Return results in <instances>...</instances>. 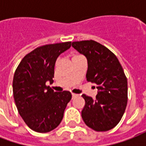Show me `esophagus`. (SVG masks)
Segmentation results:
<instances>
[{
	"label": "esophagus",
	"mask_w": 146,
	"mask_h": 146,
	"mask_svg": "<svg viewBox=\"0 0 146 146\" xmlns=\"http://www.w3.org/2000/svg\"><path fill=\"white\" fill-rule=\"evenodd\" d=\"M77 95H76V94H73V93H72V97H73V98H75V97H76Z\"/></svg>",
	"instance_id": "obj_1"
}]
</instances>
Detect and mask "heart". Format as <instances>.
<instances>
[{
  "mask_svg": "<svg viewBox=\"0 0 146 146\" xmlns=\"http://www.w3.org/2000/svg\"><path fill=\"white\" fill-rule=\"evenodd\" d=\"M79 56H81V55H78V54H76V55H74V56H73V58H74V57H79Z\"/></svg>",
  "mask_w": 146,
  "mask_h": 146,
  "instance_id": "b5f03b06",
  "label": "heart"
}]
</instances>
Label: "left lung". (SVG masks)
Listing matches in <instances>:
<instances>
[{"label":"left lung","mask_w":146,"mask_h":146,"mask_svg":"<svg viewBox=\"0 0 146 146\" xmlns=\"http://www.w3.org/2000/svg\"><path fill=\"white\" fill-rule=\"evenodd\" d=\"M72 46L88 60L86 78L97 85L98 95H82L85 105L81 116L85 124L96 131H106L120 121L127 104V80L118 58L95 40H81Z\"/></svg>","instance_id":"obj_1"}]
</instances>
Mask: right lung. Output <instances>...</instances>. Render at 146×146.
<instances>
[{"label": "right lung", "mask_w": 146, "mask_h": 146, "mask_svg": "<svg viewBox=\"0 0 146 146\" xmlns=\"http://www.w3.org/2000/svg\"><path fill=\"white\" fill-rule=\"evenodd\" d=\"M71 47V42L46 44L22 59L13 78V95L24 122L33 131L47 133L56 128L72 95L54 92L46 83L53 82L57 58Z\"/></svg>", "instance_id": "right-lung-1"}]
</instances>
